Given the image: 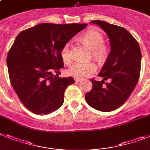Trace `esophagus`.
<instances>
[{"mask_svg":"<svg viewBox=\"0 0 150 150\" xmlns=\"http://www.w3.org/2000/svg\"><path fill=\"white\" fill-rule=\"evenodd\" d=\"M82 80L81 79H79V78H75V82L76 83H80V82H81Z\"/></svg>","mask_w":150,"mask_h":150,"instance_id":"esophagus-1","label":"esophagus"}]
</instances>
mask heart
Listing matches in <instances>:
<instances>
[{"instance_id":"obj_1","label":"heart","mask_w":150,"mask_h":150,"mask_svg":"<svg viewBox=\"0 0 150 150\" xmlns=\"http://www.w3.org/2000/svg\"><path fill=\"white\" fill-rule=\"evenodd\" d=\"M80 41L84 45L91 49V55L98 63H103L108 58L109 49L104 44L105 37L96 29H92L86 32L80 37ZM61 57L66 65H70L73 61L72 50L70 43H66L61 51ZM97 66L94 62L75 63L67 70L69 76L76 78H85L94 74Z\"/></svg>"}]
</instances>
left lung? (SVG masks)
I'll list each match as a JSON object with an SVG mask.
<instances>
[{"label":"left lung","mask_w":150,"mask_h":150,"mask_svg":"<svg viewBox=\"0 0 150 150\" xmlns=\"http://www.w3.org/2000/svg\"><path fill=\"white\" fill-rule=\"evenodd\" d=\"M108 35L111 52L98 76L104 80L91 79L93 88L85 95L89 106L101 112L118 108L130 97L140 74L141 52L137 41L125 28L101 20H93ZM110 79L109 83L104 80Z\"/></svg>","instance_id":"8db88e82"}]
</instances>
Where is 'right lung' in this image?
<instances>
[{"label":"right lung","instance_id":"right-lung-1","mask_svg":"<svg viewBox=\"0 0 150 150\" xmlns=\"http://www.w3.org/2000/svg\"><path fill=\"white\" fill-rule=\"evenodd\" d=\"M86 23H41L22 31L9 50L7 64L11 85L25 108L48 115L64 103V91L74 83L59 77L64 62L63 46Z\"/></svg>","mask_w":150,"mask_h":150}]
</instances>
